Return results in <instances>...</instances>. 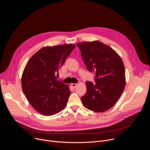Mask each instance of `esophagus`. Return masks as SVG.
I'll return each instance as SVG.
<instances>
[{
    "instance_id": "esophagus-1",
    "label": "esophagus",
    "mask_w": 150,
    "mask_h": 150,
    "mask_svg": "<svg viewBox=\"0 0 150 150\" xmlns=\"http://www.w3.org/2000/svg\"><path fill=\"white\" fill-rule=\"evenodd\" d=\"M71 86L73 87V88H76L77 87V84L76 83H71Z\"/></svg>"
}]
</instances>
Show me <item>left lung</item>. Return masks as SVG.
Here are the masks:
<instances>
[{
	"label": "left lung",
	"instance_id": "8db88e82",
	"mask_svg": "<svg viewBox=\"0 0 150 150\" xmlns=\"http://www.w3.org/2000/svg\"><path fill=\"white\" fill-rule=\"evenodd\" d=\"M85 65L96 74V83L87 81L81 97L85 108L102 113L111 109L121 96L126 84L125 69L120 56L100 41L78 42Z\"/></svg>",
	"mask_w": 150,
	"mask_h": 150
}]
</instances>
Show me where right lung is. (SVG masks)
Here are the masks:
<instances>
[{
  "label": "right lung",
  "instance_id": "obj_1",
  "mask_svg": "<svg viewBox=\"0 0 150 150\" xmlns=\"http://www.w3.org/2000/svg\"><path fill=\"white\" fill-rule=\"evenodd\" d=\"M72 44L45 46L29 59L21 77L23 93L33 108L52 116L65 109L71 94L69 85L56 79V74L75 48Z\"/></svg>",
  "mask_w": 150,
  "mask_h": 150
}]
</instances>
